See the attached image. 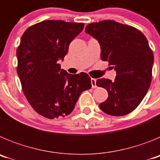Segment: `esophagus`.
Here are the masks:
<instances>
[{
  "mask_svg": "<svg viewBox=\"0 0 160 160\" xmlns=\"http://www.w3.org/2000/svg\"><path fill=\"white\" fill-rule=\"evenodd\" d=\"M91 86H92V88H96L97 87V85H96V79L91 78Z\"/></svg>",
  "mask_w": 160,
  "mask_h": 160,
  "instance_id": "obj_1",
  "label": "esophagus"
}]
</instances>
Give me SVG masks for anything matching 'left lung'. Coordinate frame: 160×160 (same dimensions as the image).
I'll return each mask as SVG.
<instances>
[{"label": "left lung", "mask_w": 160, "mask_h": 160, "mask_svg": "<svg viewBox=\"0 0 160 160\" xmlns=\"http://www.w3.org/2000/svg\"><path fill=\"white\" fill-rule=\"evenodd\" d=\"M85 32L98 41L101 59L117 72L114 81L96 82L108 92L100 109L113 116L129 114L140 104L152 82L154 55L148 39L136 28L113 20L90 23Z\"/></svg>", "instance_id": "1"}]
</instances>
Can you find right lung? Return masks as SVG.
I'll return each instance as SVG.
<instances>
[{"label":"right lung","instance_id":"obj_1","mask_svg":"<svg viewBox=\"0 0 160 160\" xmlns=\"http://www.w3.org/2000/svg\"><path fill=\"white\" fill-rule=\"evenodd\" d=\"M83 28L84 23L47 20L29 26L21 38L17 72L26 99L45 118L67 116L81 93L91 88L87 73L70 74L58 64Z\"/></svg>","mask_w":160,"mask_h":160}]
</instances>
